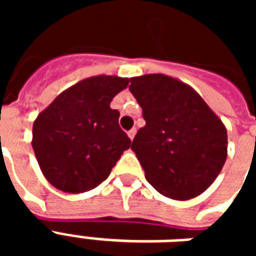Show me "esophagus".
I'll use <instances>...</instances> for the list:
<instances>
[{
    "instance_id": "esophagus-1",
    "label": "esophagus",
    "mask_w": 256,
    "mask_h": 256,
    "mask_svg": "<svg viewBox=\"0 0 256 256\" xmlns=\"http://www.w3.org/2000/svg\"><path fill=\"white\" fill-rule=\"evenodd\" d=\"M136 132H137V130H136V128H132V130H130V132H128V138H130V140H133V138H134V136H136Z\"/></svg>"
}]
</instances>
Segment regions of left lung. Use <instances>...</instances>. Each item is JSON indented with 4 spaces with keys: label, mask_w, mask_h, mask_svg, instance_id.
Listing matches in <instances>:
<instances>
[{
    "label": "left lung",
    "mask_w": 256,
    "mask_h": 256,
    "mask_svg": "<svg viewBox=\"0 0 256 256\" xmlns=\"http://www.w3.org/2000/svg\"><path fill=\"white\" fill-rule=\"evenodd\" d=\"M145 126L132 150L146 181L174 200L202 194L222 170L228 156V133L196 90L164 74L130 78Z\"/></svg>",
    "instance_id": "left-lung-1"
}]
</instances>
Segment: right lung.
<instances>
[{"instance_id":"right-lung-1","label":"right lung","mask_w":256,"mask_h":256,"mask_svg":"<svg viewBox=\"0 0 256 256\" xmlns=\"http://www.w3.org/2000/svg\"><path fill=\"white\" fill-rule=\"evenodd\" d=\"M128 78L90 76L72 84L36 116L32 150L44 177L67 193L96 188L111 174L132 141L119 128L112 98Z\"/></svg>"}]
</instances>
